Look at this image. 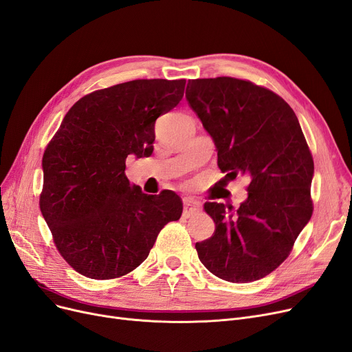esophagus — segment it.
Segmentation results:
<instances>
[{
	"instance_id": "esophagus-1",
	"label": "esophagus",
	"mask_w": 352,
	"mask_h": 352,
	"mask_svg": "<svg viewBox=\"0 0 352 352\" xmlns=\"http://www.w3.org/2000/svg\"><path fill=\"white\" fill-rule=\"evenodd\" d=\"M200 210H201V203H198V201L192 200V198H190V200L184 201V210H182V216H184V217L194 216V214H197Z\"/></svg>"
}]
</instances>
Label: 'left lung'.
Returning <instances> with one entry per match:
<instances>
[{
    "mask_svg": "<svg viewBox=\"0 0 352 352\" xmlns=\"http://www.w3.org/2000/svg\"><path fill=\"white\" fill-rule=\"evenodd\" d=\"M186 98L217 148V165L250 178L236 212L206 203L216 223L195 249L217 278L248 283L276 269L311 220L314 160L292 108L274 91L234 78L188 80Z\"/></svg>",
    "mask_w": 352,
    "mask_h": 352,
    "instance_id": "obj_1",
    "label": "left lung"
}]
</instances>
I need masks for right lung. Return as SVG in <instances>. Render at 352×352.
<instances>
[{
  "instance_id": "obj_1",
  "label": "right lung",
  "mask_w": 352,
  "mask_h": 352,
  "mask_svg": "<svg viewBox=\"0 0 352 352\" xmlns=\"http://www.w3.org/2000/svg\"><path fill=\"white\" fill-rule=\"evenodd\" d=\"M186 79H138L83 96L43 155L40 210L58 253L80 274L106 280L138 267L181 198L149 195L125 175L128 155L149 157L155 120L184 96Z\"/></svg>"
}]
</instances>
